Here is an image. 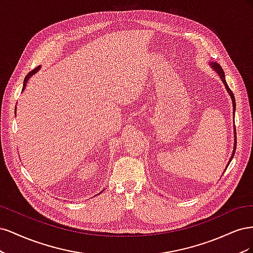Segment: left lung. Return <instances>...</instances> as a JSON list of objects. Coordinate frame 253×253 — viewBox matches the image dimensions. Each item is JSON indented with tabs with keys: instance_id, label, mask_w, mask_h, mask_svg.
Masks as SVG:
<instances>
[{
	"instance_id": "left-lung-1",
	"label": "left lung",
	"mask_w": 253,
	"mask_h": 253,
	"mask_svg": "<svg viewBox=\"0 0 253 253\" xmlns=\"http://www.w3.org/2000/svg\"><path fill=\"white\" fill-rule=\"evenodd\" d=\"M211 65H212V67L215 68V71L217 72V74H218V76H219V77H220L221 81H223V83L225 84V87H226V89L228 90L229 95L231 96V99H232V104H233V111L235 112V98H234V95H233V93H232V90H231L230 88H229L228 84H227V82H226V80H225V73H224V71H223V68H221V66H220L218 63H212V62H211ZM234 134H235V136H234V137H236V132H235V126H234ZM235 139H236V138H235ZM234 141H235V142H234V150H233V153H232V156H231L230 160H229V163H228V165H227V168H228L229 164H230L231 159L233 158V156H234V153H235V148H236V140H234Z\"/></svg>"
}]
</instances>
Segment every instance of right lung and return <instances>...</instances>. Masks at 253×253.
<instances>
[{
	"mask_svg": "<svg viewBox=\"0 0 253 253\" xmlns=\"http://www.w3.org/2000/svg\"><path fill=\"white\" fill-rule=\"evenodd\" d=\"M38 68H39V67H36L35 68V70H33L32 72H29L27 75H26V77H25V79H24V83H23V89H24L25 88V86H26V83H27V81H28V79L30 78V77H32V76L38 71Z\"/></svg>",
	"mask_w": 253,
	"mask_h": 253,
	"instance_id": "right-lung-1",
	"label": "right lung"
}]
</instances>
